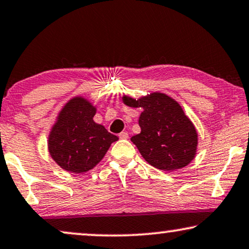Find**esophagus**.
Instances as JSON below:
<instances>
[{
  "label": "esophagus",
  "instance_id": "34e87169",
  "mask_svg": "<svg viewBox=\"0 0 249 249\" xmlns=\"http://www.w3.org/2000/svg\"><path fill=\"white\" fill-rule=\"evenodd\" d=\"M118 137L119 139H123V140H126V139H128V133L127 132H121Z\"/></svg>",
  "mask_w": 249,
  "mask_h": 249
}]
</instances>
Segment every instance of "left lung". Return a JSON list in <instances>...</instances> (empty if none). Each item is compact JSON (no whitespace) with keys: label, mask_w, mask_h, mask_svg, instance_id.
Listing matches in <instances>:
<instances>
[{"label":"left lung","mask_w":249,"mask_h":249,"mask_svg":"<svg viewBox=\"0 0 249 249\" xmlns=\"http://www.w3.org/2000/svg\"><path fill=\"white\" fill-rule=\"evenodd\" d=\"M123 104L141 108V132L131 138L148 164L161 171L183 168L197 154L198 133L178 101L161 92L134 99L123 95Z\"/></svg>","instance_id":"obj_1"}]
</instances>
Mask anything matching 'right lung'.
Segmentation results:
<instances>
[{"label": "right lung", "mask_w": 249, "mask_h": 249, "mask_svg": "<svg viewBox=\"0 0 249 249\" xmlns=\"http://www.w3.org/2000/svg\"><path fill=\"white\" fill-rule=\"evenodd\" d=\"M97 107L77 95L67 101L57 116L48 138L49 154L62 170L85 173L100 163L118 137L93 121Z\"/></svg>", "instance_id": "obj_1"}]
</instances>
